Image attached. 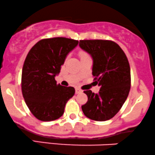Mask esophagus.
Listing matches in <instances>:
<instances>
[{
    "instance_id": "obj_1",
    "label": "esophagus",
    "mask_w": 155,
    "mask_h": 155,
    "mask_svg": "<svg viewBox=\"0 0 155 155\" xmlns=\"http://www.w3.org/2000/svg\"><path fill=\"white\" fill-rule=\"evenodd\" d=\"M83 91L81 90H80L79 88H76V94H80Z\"/></svg>"
}]
</instances>
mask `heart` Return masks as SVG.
<instances>
[{
	"instance_id": "b5f03b06",
	"label": "heart",
	"mask_w": 155,
	"mask_h": 155,
	"mask_svg": "<svg viewBox=\"0 0 155 155\" xmlns=\"http://www.w3.org/2000/svg\"><path fill=\"white\" fill-rule=\"evenodd\" d=\"M79 55H80V57H81V58H83V57L87 56V54L85 52H84V51H80Z\"/></svg>"
}]
</instances>
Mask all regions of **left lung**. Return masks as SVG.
<instances>
[{"mask_svg": "<svg viewBox=\"0 0 155 155\" xmlns=\"http://www.w3.org/2000/svg\"><path fill=\"white\" fill-rule=\"evenodd\" d=\"M79 47L93 60L92 75L100 86L98 93L84 91L88 101L81 106L89 119L106 121L120 110L130 90V68L118 44L107 40H81Z\"/></svg>", "mask_w": 155, "mask_h": 155, "instance_id": "8db88e82", "label": "left lung"}]
</instances>
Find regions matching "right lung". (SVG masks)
Masks as SVG:
<instances>
[{"label":"right lung","instance_id":"add662e5","mask_svg":"<svg viewBox=\"0 0 155 155\" xmlns=\"http://www.w3.org/2000/svg\"><path fill=\"white\" fill-rule=\"evenodd\" d=\"M78 44V41L63 37L42 39L27 55L22 73V95L38 120H58L63 114L67 101L75 93L73 87L58 84L55 76Z\"/></svg>","mask_w":155,"mask_h":155}]
</instances>
